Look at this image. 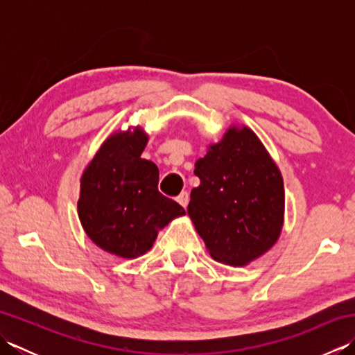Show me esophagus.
<instances>
[{"label":"esophagus","mask_w":355,"mask_h":355,"mask_svg":"<svg viewBox=\"0 0 355 355\" xmlns=\"http://www.w3.org/2000/svg\"><path fill=\"white\" fill-rule=\"evenodd\" d=\"M177 201L186 209L187 205H189V193H187V192H182V193H180L178 197H177Z\"/></svg>","instance_id":"esophagus-1"}]
</instances>
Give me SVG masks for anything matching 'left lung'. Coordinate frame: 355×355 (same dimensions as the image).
<instances>
[{"instance_id": "1", "label": "left lung", "mask_w": 355, "mask_h": 355, "mask_svg": "<svg viewBox=\"0 0 355 355\" xmlns=\"http://www.w3.org/2000/svg\"><path fill=\"white\" fill-rule=\"evenodd\" d=\"M187 215L210 256L232 267L259 258L281 235L285 192L281 171L250 128L230 126L195 163Z\"/></svg>"}]
</instances>
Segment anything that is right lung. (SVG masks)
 <instances>
[{
    "instance_id": "obj_1",
    "label": "right lung",
    "mask_w": 355,
    "mask_h": 355,
    "mask_svg": "<svg viewBox=\"0 0 355 355\" xmlns=\"http://www.w3.org/2000/svg\"><path fill=\"white\" fill-rule=\"evenodd\" d=\"M148 134L140 126L103 141L80 178L78 214L88 238L119 258L145 254L164 225L184 209L158 192V168L141 158Z\"/></svg>"
}]
</instances>
